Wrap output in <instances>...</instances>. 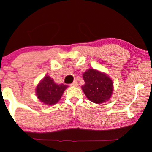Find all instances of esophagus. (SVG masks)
<instances>
[{
	"mask_svg": "<svg viewBox=\"0 0 152 152\" xmlns=\"http://www.w3.org/2000/svg\"><path fill=\"white\" fill-rule=\"evenodd\" d=\"M78 86V83L76 80H74V81L73 82L72 84H71V86H72V87H77Z\"/></svg>",
	"mask_w": 152,
	"mask_h": 152,
	"instance_id": "esophagus-1",
	"label": "esophagus"
}]
</instances>
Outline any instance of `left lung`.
I'll list each match as a JSON object with an SVG mask.
<instances>
[{"label": "left lung", "instance_id": "obj_1", "mask_svg": "<svg viewBox=\"0 0 152 152\" xmlns=\"http://www.w3.org/2000/svg\"><path fill=\"white\" fill-rule=\"evenodd\" d=\"M83 78L85 85L81 88L89 100L101 104L110 99L114 86L112 78L108 74L90 68L83 73Z\"/></svg>", "mask_w": 152, "mask_h": 152}]
</instances>
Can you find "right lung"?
<instances>
[{
    "label": "right lung",
    "mask_w": 152,
    "mask_h": 152,
    "mask_svg": "<svg viewBox=\"0 0 152 152\" xmlns=\"http://www.w3.org/2000/svg\"><path fill=\"white\" fill-rule=\"evenodd\" d=\"M68 87L62 83H56L50 76L46 75L36 86V96L40 102L53 106L59 102Z\"/></svg>",
    "instance_id": "1"
}]
</instances>
